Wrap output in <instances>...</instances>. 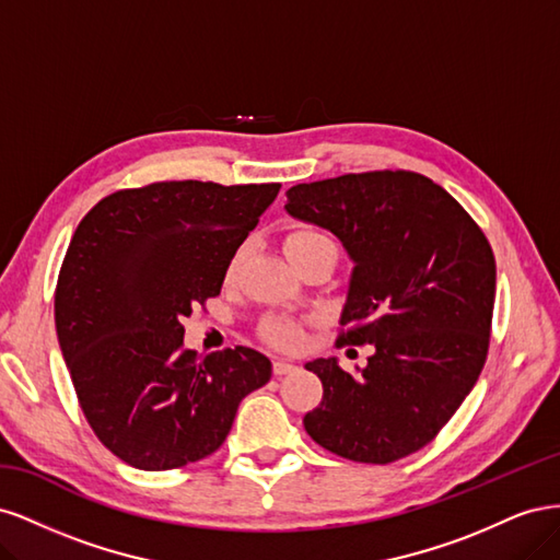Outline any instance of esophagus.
Here are the masks:
<instances>
[{
  "instance_id": "obj_1",
  "label": "esophagus",
  "mask_w": 560,
  "mask_h": 560,
  "mask_svg": "<svg viewBox=\"0 0 560 560\" xmlns=\"http://www.w3.org/2000/svg\"><path fill=\"white\" fill-rule=\"evenodd\" d=\"M292 371H296V364H292V362H287V360H276V362H273V374H276V376L292 374Z\"/></svg>"
}]
</instances>
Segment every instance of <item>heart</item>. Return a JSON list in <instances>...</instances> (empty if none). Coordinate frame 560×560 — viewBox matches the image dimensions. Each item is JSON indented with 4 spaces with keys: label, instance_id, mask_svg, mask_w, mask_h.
I'll return each mask as SVG.
<instances>
[{
    "label": "heart",
    "instance_id": "heart-1",
    "mask_svg": "<svg viewBox=\"0 0 560 560\" xmlns=\"http://www.w3.org/2000/svg\"><path fill=\"white\" fill-rule=\"evenodd\" d=\"M317 245H336V243L331 241L329 233L313 229V226L296 229V231L287 235V241H284L287 254L299 252V249H308V247H317ZM238 264H241V254H235L231 266H229L231 276L235 273V270H238ZM264 338L268 343H273L278 348H296L303 341V334H301L299 325H294L292 319H268L264 325Z\"/></svg>",
    "mask_w": 560,
    "mask_h": 560
}]
</instances>
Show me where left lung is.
Segmentation results:
<instances>
[{
    "mask_svg": "<svg viewBox=\"0 0 560 560\" xmlns=\"http://www.w3.org/2000/svg\"><path fill=\"white\" fill-rule=\"evenodd\" d=\"M284 210L331 231L354 264L336 343L376 348L354 376L334 358L306 364L325 393L303 428L322 448L369 465L428 446L486 364L495 257L483 231L409 171L296 184Z\"/></svg>",
    "mask_w": 560,
    "mask_h": 560,
    "instance_id": "obj_1",
    "label": "left lung"
}]
</instances>
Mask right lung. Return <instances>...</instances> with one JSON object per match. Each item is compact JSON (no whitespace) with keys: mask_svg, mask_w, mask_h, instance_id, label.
<instances>
[{"mask_svg":"<svg viewBox=\"0 0 560 560\" xmlns=\"http://www.w3.org/2000/svg\"><path fill=\"white\" fill-rule=\"evenodd\" d=\"M280 184L154 182L81 219L56 287V331L81 411L124 463L163 471L224 444L238 404L270 381L238 346L198 360L182 319L222 292L226 268Z\"/></svg>","mask_w":560,"mask_h":560,"instance_id":"right-lung-1","label":"right lung"}]
</instances>
